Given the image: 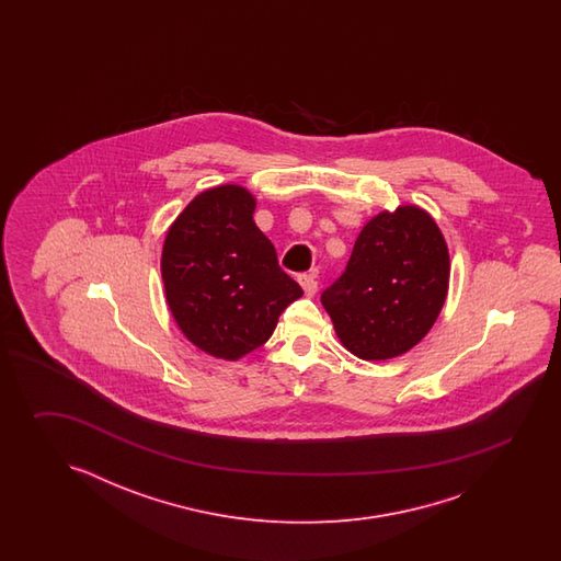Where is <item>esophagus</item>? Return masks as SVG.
<instances>
[{
  "label": "esophagus",
  "instance_id": "obj_1",
  "mask_svg": "<svg viewBox=\"0 0 561 561\" xmlns=\"http://www.w3.org/2000/svg\"><path fill=\"white\" fill-rule=\"evenodd\" d=\"M298 283L302 286V290H305L307 297H312V295L317 293V288H319L317 276L312 275V273H305V275L298 276Z\"/></svg>",
  "mask_w": 561,
  "mask_h": 561
}]
</instances>
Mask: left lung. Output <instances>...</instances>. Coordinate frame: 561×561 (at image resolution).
Here are the masks:
<instances>
[{"label":"left lung","instance_id":"8db88e82","mask_svg":"<svg viewBox=\"0 0 561 561\" xmlns=\"http://www.w3.org/2000/svg\"><path fill=\"white\" fill-rule=\"evenodd\" d=\"M449 273V249L435 218L417 204H401L363 227L345 273L322 293V307L348 353L387 360L430 333Z\"/></svg>","mask_w":561,"mask_h":561}]
</instances>
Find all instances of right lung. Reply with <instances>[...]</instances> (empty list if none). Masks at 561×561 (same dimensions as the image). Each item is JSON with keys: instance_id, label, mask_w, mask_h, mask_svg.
Wrapping results in <instances>:
<instances>
[{"instance_id": "right-lung-1", "label": "right lung", "mask_w": 561, "mask_h": 561, "mask_svg": "<svg viewBox=\"0 0 561 561\" xmlns=\"http://www.w3.org/2000/svg\"><path fill=\"white\" fill-rule=\"evenodd\" d=\"M256 198L240 184L194 196L162 247L168 309L206 355L239 360L266 343L302 288L278 266L273 242L254 225Z\"/></svg>"}]
</instances>
